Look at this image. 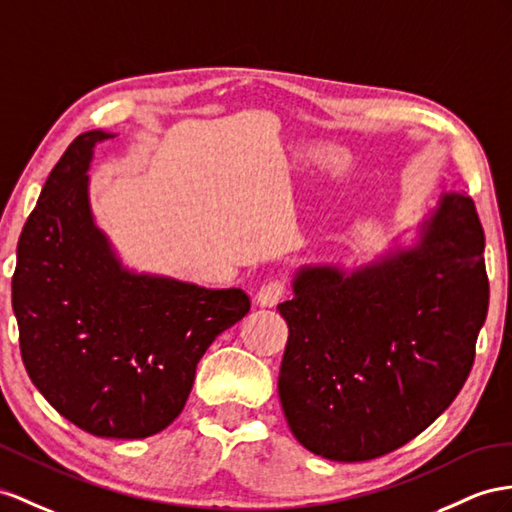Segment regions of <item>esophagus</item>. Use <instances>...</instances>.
<instances>
[{
	"instance_id": "esophagus-1",
	"label": "esophagus",
	"mask_w": 512,
	"mask_h": 512,
	"mask_svg": "<svg viewBox=\"0 0 512 512\" xmlns=\"http://www.w3.org/2000/svg\"><path fill=\"white\" fill-rule=\"evenodd\" d=\"M285 290H287V285L283 279H268L255 294L257 305L259 307H274L285 296Z\"/></svg>"
}]
</instances>
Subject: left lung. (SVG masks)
I'll return each instance as SVG.
<instances>
[{
	"mask_svg": "<svg viewBox=\"0 0 512 512\" xmlns=\"http://www.w3.org/2000/svg\"><path fill=\"white\" fill-rule=\"evenodd\" d=\"M471 196L443 194L413 248L346 274L305 266L277 309L279 398L313 454L361 463L415 439L463 389L489 309Z\"/></svg>",
	"mask_w": 512,
	"mask_h": 512,
	"instance_id": "left-lung-1",
	"label": "left lung"
}]
</instances>
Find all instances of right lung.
Segmentation results:
<instances>
[{"label": "right lung", "mask_w": 512, "mask_h": 512, "mask_svg": "<svg viewBox=\"0 0 512 512\" xmlns=\"http://www.w3.org/2000/svg\"><path fill=\"white\" fill-rule=\"evenodd\" d=\"M108 138L80 134L49 173L17 244L12 309L25 370L62 417L144 439L175 422L196 363L251 300L121 266L88 203L86 170Z\"/></svg>", "instance_id": "obj_1"}]
</instances>
